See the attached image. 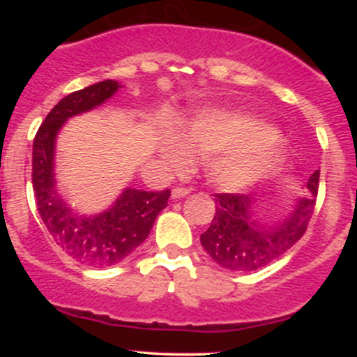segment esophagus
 <instances>
[{"mask_svg":"<svg viewBox=\"0 0 357 357\" xmlns=\"http://www.w3.org/2000/svg\"><path fill=\"white\" fill-rule=\"evenodd\" d=\"M186 195H190V188H174V190L171 191V196H173V199H181Z\"/></svg>","mask_w":357,"mask_h":357,"instance_id":"obj_1","label":"esophagus"}]
</instances>
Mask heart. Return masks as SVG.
I'll return each instance as SVG.
<instances>
[{
    "instance_id": "heart-1",
    "label": "heart",
    "mask_w": 357,
    "mask_h": 357,
    "mask_svg": "<svg viewBox=\"0 0 357 357\" xmlns=\"http://www.w3.org/2000/svg\"><path fill=\"white\" fill-rule=\"evenodd\" d=\"M278 132L264 121L210 109L198 112L183 124V136L176 132L161 139L162 159L174 169L190 165L191 151L204 158L208 178L225 190H240L277 169L284 153L273 144Z\"/></svg>"
}]
</instances>
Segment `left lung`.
Segmentation results:
<instances>
[{
  "label": "left lung",
  "instance_id": "8db88e82",
  "mask_svg": "<svg viewBox=\"0 0 357 357\" xmlns=\"http://www.w3.org/2000/svg\"><path fill=\"white\" fill-rule=\"evenodd\" d=\"M319 176L321 173L315 171L307 183L310 196L302 198L292 215L272 228H260L250 220L253 203L250 195L216 192V213L210 228L202 235V245L208 255L223 268L236 272H252L284 255L309 227L317 199Z\"/></svg>",
  "mask_w": 357,
  "mask_h": 357
}]
</instances>
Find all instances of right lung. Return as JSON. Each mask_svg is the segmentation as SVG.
<instances>
[{"label":"right lung","instance_id":"add662e5","mask_svg":"<svg viewBox=\"0 0 357 357\" xmlns=\"http://www.w3.org/2000/svg\"><path fill=\"white\" fill-rule=\"evenodd\" d=\"M117 89L116 80H104L63 97L48 112L33 139L31 181L40 216L56 245L89 267H110L129 257L147 238L171 196L169 190L129 188L109 211L84 218L73 213L56 192L53 178L56 132L68 117L97 107Z\"/></svg>","mask_w":357,"mask_h":357}]
</instances>
